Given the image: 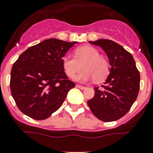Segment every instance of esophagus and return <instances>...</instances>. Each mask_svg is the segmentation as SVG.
<instances>
[{"label":"esophagus","mask_w":153,"mask_h":153,"mask_svg":"<svg viewBox=\"0 0 153 153\" xmlns=\"http://www.w3.org/2000/svg\"><path fill=\"white\" fill-rule=\"evenodd\" d=\"M76 87L80 88V89H82V90H84L86 88V87H84V86H82V85H79V84H76Z\"/></svg>","instance_id":"obj_1"}]
</instances>
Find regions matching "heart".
Returning a JSON list of instances; mask_svg holds the SVG:
<instances>
[{
  "mask_svg": "<svg viewBox=\"0 0 153 153\" xmlns=\"http://www.w3.org/2000/svg\"><path fill=\"white\" fill-rule=\"evenodd\" d=\"M74 54L75 57L65 55L62 59L63 69L67 76L73 78L83 67L84 70L74 78L76 81L88 82L94 79L96 82H100L106 78L108 64L94 47L80 46L74 51Z\"/></svg>",
  "mask_w": 153,
  "mask_h": 153,
  "instance_id": "heart-1",
  "label": "heart"
}]
</instances>
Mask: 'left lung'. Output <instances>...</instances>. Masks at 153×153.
Returning a JSON list of instances; mask_svg holds the SVG:
<instances>
[{"mask_svg":"<svg viewBox=\"0 0 153 153\" xmlns=\"http://www.w3.org/2000/svg\"><path fill=\"white\" fill-rule=\"evenodd\" d=\"M89 43L104 51L111 68L104 85L94 88L95 94L88 101V105L100 120L116 121L123 117L136 101L140 88L139 72L132 54L120 45L104 39Z\"/></svg>","mask_w":153,"mask_h":153,"instance_id":"1","label":"left lung"}]
</instances>
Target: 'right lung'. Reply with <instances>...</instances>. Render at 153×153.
<instances>
[{
    "instance_id": "obj_1",
    "label": "right lung",
    "mask_w": 153,
    "mask_h": 153,
    "mask_svg": "<svg viewBox=\"0 0 153 153\" xmlns=\"http://www.w3.org/2000/svg\"><path fill=\"white\" fill-rule=\"evenodd\" d=\"M60 39H45L30 47L15 62L10 91L21 112L36 120L46 119L59 108L75 84L68 79L62 59L74 45Z\"/></svg>"
}]
</instances>
